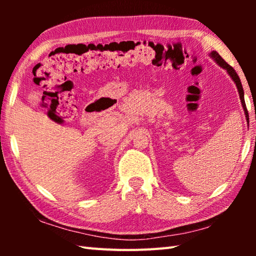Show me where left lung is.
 Listing matches in <instances>:
<instances>
[{
    "label": "left lung",
    "instance_id": "8db88e82",
    "mask_svg": "<svg viewBox=\"0 0 256 256\" xmlns=\"http://www.w3.org/2000/svg\"><path fill=\"white\" fill-rule=\"evenodd\" d=\"M210 56L216 60V63L219 64V66H222V68H224V70L227 71L229 76H230L232 79V81L235 82V84H236V86H237V90H238V94H240V99L242 110H244V112H245V118H246V120H248V110H246L245 99H244V90H242V82H240V76H238L236 71L234 70V68H232L230 66H229V64H227L226 62H224V58H222V56H220L218 53H216V50L211 52Z\"/></svg>",
    "mask_w": 256,
    "mask_h": 256
}]
</instances>
